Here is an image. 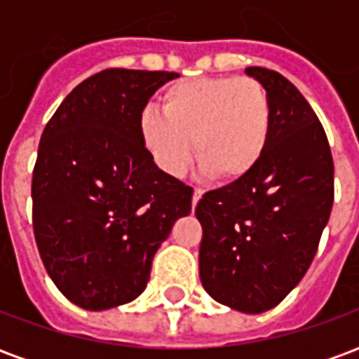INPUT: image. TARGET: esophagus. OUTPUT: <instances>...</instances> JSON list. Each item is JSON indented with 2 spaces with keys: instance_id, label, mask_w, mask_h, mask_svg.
<instances>
[{
  "instance_id": "1",
  "label": "esophagus",
  "mask_w": 359,
  "mask_h": 359,
  "mask_svg": "<svg viewBox=\"0 0 359 359\" xmlns=\"http://www.w3.org/2000/svg\"><path fill=\"white\" fill-rule=\"evenodd\" d=\"M202 194H203L202 188H196L194 194H192V205H194V208H196V203L200 202V198H202Z\"/></svg>"
}]
</instances>
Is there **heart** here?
<instances>
[{"label":"heart","mask_w":359,"mask_h":359,"mask_svg":"<svg viewBox=\"0 0 359 359\" xmlns=\"http://www.w3.org/2000/svg\"><path fill=\"white\" fill-rule=\"evenodd\" d=\"M269 95L254 79L200 76L171 84L161 113L146 107L138 134L151 161L167 177H182L196 156L223 182H238L262 163L271 138Z\"/></svg>","instance_id":"obj_1"}]
</instances>
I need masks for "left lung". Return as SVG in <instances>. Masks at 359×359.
<instances>
[{"instance_id": "obj_1", "label": "left lung", "mask_w": 359, "mask_h": 359, "mask_svg": "<svg viewBox=\"0 0 359 359\" xmlns=\"http://www.w3.org/2000/svg\"><path fill=\"white\" fill-rule=\"evenodd\" d=\"M246 74L269 95V146L246 179L205 192L196 217L205 292L262 313L285 300L316 257L334 200V165L323 125L292 82L264 67Z\"/></svg>"}]
</instances>
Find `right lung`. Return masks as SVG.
I'll list each match as a JSON object with an SVG mask.
<instances>
[{"mask_svg":"<svg viewBox=\"0 0 359 359\" xmlns=\"http://www.w3.org/2000/svg\"><path fill=\"white\" fill-rule=\"evenodd\" d=\"M167 71L105 69L67 95L38 146L32 225L43 267L61 294L100 311L138 298L192 188L156 167L138 134Z\"/></svg>","mask_w":359,"mask_h":359,"instance_id":"1","label":"right lung"}]
</instances>
